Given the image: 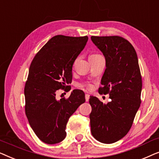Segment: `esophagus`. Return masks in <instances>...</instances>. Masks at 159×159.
<instances>
[{
    "label": "esophagus",
    "mask_w": 159,
    "mask_h": 159,
    "mask_svg": "<svg viewBox=\"0 0 159 159\" xmlns=\"http://www.w3.org/2000/svg\"><path fill=\"white\" fill-rule=\"evenodd\" d=\"M89 99H90V95L85 94V100H86V101H88Z\"/></svg>",
    "instance_id": "esophagus-1"
}]
</instances>
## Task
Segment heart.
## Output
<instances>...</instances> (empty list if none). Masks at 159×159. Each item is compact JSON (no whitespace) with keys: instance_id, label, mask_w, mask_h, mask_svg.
Returning a JSON list of instances; mask_svg holds the SVG:
<instances>
[{"instance_id":"heart-1","label":"heart","mask_w":159,"mask_h":159,"mask_svg":"<svg viewBox=\"0 0 159 159\" xmlns=\"http://www.w3.org/2000/svg\"><path fill=\"white\" fill-rule=\"evenodd\" d=\"M101 56V55H100V54H98V53H93V54H91L90 57H96V56ZM89 88H90V86H89Z\"/></svg>"}]
</instances>
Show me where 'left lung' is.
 I'll return each mask as SVG.
<instances>
[{
    "instance_id": "8db88e82",
    "label": "left lung",
    "mask_w": 159,
    "mask_h": 159,
    "mask_svg": "<svg viewBox=\"0 0 159 159\" xmlns=\"http://www.w3.org/2000/svg\"><path fill=\"white\" fill-rule=\"evenodd\" d=\"M91 40L106 59L98 93H109L111 99L105 104L90 97L91 133L99 142L110 144L124 138L132 127L141 103L142 77L136 51L129 41L119 36H92Z\"/></svg>"
}]
</instances>
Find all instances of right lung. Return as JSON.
Returning a JSON list of instances; mask_svg holds the SVG:
<instances>
[{"label":"right lung","mask_w":159,"mask_h":159,"mask_svg":"<svg viewBox=\"0 0 159 159\" xmlns=\"http://www.w3.org/2000/svg\"><path fill=\"white\" fill-rule=\"evenodd\" d=\"M88 40V36H54L30 66L25 88V113L34 133L47 144L58 143L66 138L69 117L85 102L81 90H74L68 99L57 100L56 95L71 82L73 64Z\"/></svg>","instance_id":"add662e5"}]
</instances>
